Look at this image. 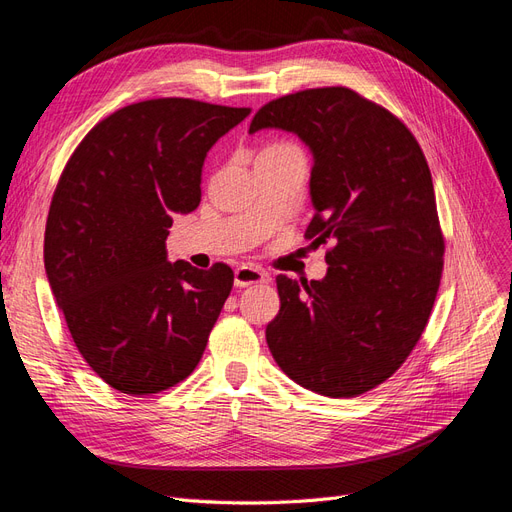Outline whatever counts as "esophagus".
Wrapping results in <instances>:
<instances>
[{"label": "esophagus", "instance_id": "34e87169", "mask_svg": "<svg viewBox=\"0 0 512 512\" xmlns=\"http://www.w3.org/2000/svg\"><path fill=\"white\" fill-rule=\"evenodd\" d=\"M269 282V273L256 269V267H239L235 271V286L237 288H247V286H254V284H265Z\"/></svg>", "mask_w": 512, "mask_h": 512}]
</instances>
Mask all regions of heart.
<instances>
[{
	"label": "heart",
	"mask_w": 512,
	"mask_h": 512,
	"mask_svg": "<svg viewBox=\"0 0 512 512\" xmlns=\"http://www.w3.org/2000/svg\"><path fill=\"white\" fill-rule=\"evenodd\" d=\"M280 149H292V145H271L265 151H280Z\"/></svg>",
	"instance_id": "obj_1"
}]
</instances>
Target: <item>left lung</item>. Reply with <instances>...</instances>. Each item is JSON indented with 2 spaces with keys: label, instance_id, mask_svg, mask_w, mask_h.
Instances as JSON below:
<instances>
[{
  "label": "left lung",
  "instance_id": "1",
  "mask_svg": "<svg viewBox=\"0 0 512 512\" xmlns=\"http://www.w3.org/2000/svg\"><path fill=\"white\" fill-rule=\"evenodd\" d=\"M269 128L312 153L305 237L333 241L322 280L277 275L269 350L303 389L363 395L408 359L438 294L444 239L427 160L404 123L346 87L265 104L250 134Z\"/></svg>",
  "mask_w": 512,
  "mask_h": 512
}]
</instances>
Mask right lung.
<instances>
[{
	"mask_svg": "<svg viewBox=\"0 0 512 512\" xmlns=\"http://www.w3.org/2000/svg\"><path fill=\"white\" fill-rule=\"evenodd\" d=\"M250 115L188 98L123 106L64 168L44 232V269L87 365L128 395L188 378L232 288L228 265L168 262L175 213L200 203L209 149Z\"/></svg>",
	"mask_w": 512,
	"mask_h": 512,
	"instance_id": "1",
	"label": "right lung"
}]
</instances>
